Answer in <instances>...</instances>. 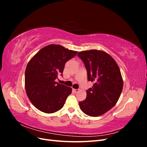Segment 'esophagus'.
<instances>
[{"mask_svg": "<svg viewBox=\"0 0 147 147\" xmlns=\"http://www.w3.org/2000/svg\"><path fill=\"white\" fill-rule=\"evenodd\" d=\"M72 91L74 92V93H77L79 91V90H77V89H72Z\"/></svg>", "mask_w": 147, "mask_h": 147, "instance_id": "esophagus-1", "label": "esophagus"}]
</instances>
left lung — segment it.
I'll use <instances>...</instances> for the list:
<instances>
[{"label": "left lung", "mask_w": 147, "mask_h": 147, "mask_svg": "<svg viewBox=\"0 0 147 147\" xmlns=\"http://www.w3.org/2000/svg\"><path fill=\"white\" fill-rule=\"evenodd\" d=\"M78 56L84 63L88 80L94 83L86 91L85 100L80 108L90 117H99L117 104L123 90V80L119 67L113 57L102 50L80 51Z\"/></svg>", "instance_id": "left-lung-1"}]
</instances>
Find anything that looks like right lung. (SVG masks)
Returning a JSON list of instances; mask_svg holds the SVG:
<instances>
[{
  "label": "right lung",
  "instance_id": "add662e5",
  "mask_svg": "<svg viewBox=\"0 0 147 147\" xmlns=\"http://www.w3.org/2000/svg\"><path fill=\"white\" fill-rule=\"evenodd\" d=\"M77 53L51 44L42 48L29 61L25 71L26 92L38 110L53 113L63 107L72 88L55 80L59 74H63L66 62Z\"/></svg>",
  "mask_w": 147,
  "mask_h": 147
}]
</instances>
